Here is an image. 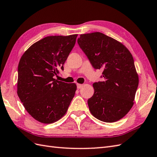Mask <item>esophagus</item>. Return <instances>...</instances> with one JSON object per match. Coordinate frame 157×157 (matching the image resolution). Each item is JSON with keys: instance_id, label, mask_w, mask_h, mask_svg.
Wrapping results in <instances>:
<instances>
[{"instance_id": "1", "label": "esophagus", "mask_w": 157, "mask_h": 157, "mask_svg": "<svg viewBox=\"0 0 157 157\" xmlns=\"http://www.w3.org/2000/svg\"><path fill=\"white\" fill-rule=\"evenodd\" d=\"M82 87H83V85H82V84H77L78 89H80V88H82Z\"/></svg>"}]
</instances>
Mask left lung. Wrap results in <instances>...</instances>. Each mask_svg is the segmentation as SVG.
Wrapping results in <instances>:
<instances>
[{"label": "left lung", "mask_w": 157, "mask_h": 157, "mask_svg": "<svg viewBox=\"0 0 157 157\" xmlns=\"http://www.w3.org/2000/svg\"><path fill=\"white\" fill-rule=\"evenodd\" d=\"M78 44L94 69L103 70L87 101L91 114L103 122L119 121L133 105L139 86L133 58L121 43L98 32L80 35Z\"/></svg>", "instance_id": "8db88e82"}]
</instances>
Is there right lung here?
Here are the masks:
<instances>
[{
	"mask_svg": "<svg viewBox=\"0 0 157 157\" xmlns=\"http://www.w3.org/2000/svg\"><path fill=\"white\" fill-rule=\"evenodd\" d=\"M78 34L52 36L33 44L18 67L17 94L26 110L42 123L57 121L66 114L77 87L58 81L54 76L75 44Z\"/></svg>",
	"mask_w": 157,
	"mask_h": 157,
	"instance_id": "right-lung-1",
	"label": "right lung"
}]
</instances>
